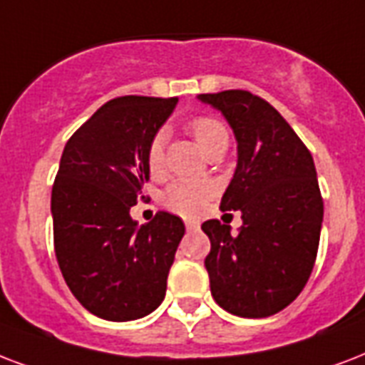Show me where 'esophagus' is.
Listing matches in <instances>:
<instances>
[{
	"mask_svg": "<svg viewBox=\"0 0 365 365\" xmlns=\"http://www.w3.org/2000/svg\"><path fill=\"white\" fill-rule=\"evenodd\" d=\"M199 222L197 220H185V227H187V232H195V230H199Z\"/></svg>",
	"mask_w": 365,
	"mask_h": 365,
	"instance_id": "34e87169",
	"label": "esophagus"
}]
</instances>
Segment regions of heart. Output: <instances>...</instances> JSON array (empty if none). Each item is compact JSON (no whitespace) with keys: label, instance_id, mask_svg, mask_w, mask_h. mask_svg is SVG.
Listing matches in <instances>:
<instances>
[{"label":"heart","instance_id":"obj_1","mask_svg":"<svg viewBox=\"0 0 365 365\" xmlns=\"http://www.w3.org/2000/svg\"><path fill=\"white\" fill-rule=\"evenodd\" d=\"M189 130L193 133L195 141L199 143L202 151L207 153L210 147L222 138H227V132L224 124L212 116H197L189 122ZM164 163V143L163 133H157L149 143L147 149V166L151 174H158L163 170ZM212 195L210 185L205 182H193V180H176L163 191L160 202L166 210L174 214L185 216V218H195L207 208L208 199Z\"/></svg>","mask_w":365,"mask_h":365}]
</instances>
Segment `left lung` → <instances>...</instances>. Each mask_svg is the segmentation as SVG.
Masks as SVG:
<instances>
[{"instance_id": "left-lung-1", "label": "left lung", "mask_w": 365, "mask_h": 365, "mask_svg": "<svg viewBox=\"0 0 365 365\" xmlns=\"http://www.w3.org/2000/svg\"><path fill=\"white\" fill-rule=\"evenodd\" d=\"M226 116L237 139V168L222 210H241L243 226L208 220L205 258L210 293L226 312L268 318L304 289L324 220L314 158L294 130L262 97L245 90L201 93Z\"/></svg>"}]
</instances>
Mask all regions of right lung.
I'll list each match as a JSON object with an SVG mask.
<instances>
[{
	"mask_svg": "<svg viewBox=\"0 0 365 365\" xmlns=\"http://www.w3.org/2000/svg\"><path fill=\"white\" fill-rule=\"evenodd\" d=\"M178 99L124 96L105 103L66 141L51 191L55 257L78 302L97 318L130 322L157 310L185 226L157 212L138 226L147 149Z\"/></svg>",
	"mask_w": 365,
	"mask_h": 365,
	"instance_id": "right-lung-1",
	"label": "right lung"
}]
</instances>
